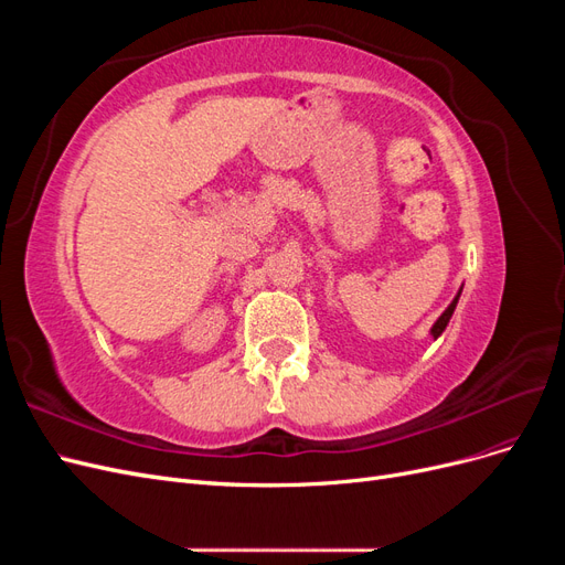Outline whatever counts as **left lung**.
Here are the masks:
<instances>
[{
    "mask_svg": "<svg viewBox=\"0 0 565 565\" xmlns=\"http://www.w3.org/2000/svg\"><path fill=\"white\" fill-rule=\"evenodd\" d=\"M459 295H461V289L457 292V297L450 301L448 309L443 311V313H440V318L434 322V328H431V337H434V339H438V337L443 334V330L448 328V322H450V318H452V313H455V306H457V301H459Z\"/></svg>",
    "mask_w": 565,
    "mask_h": 565,
    "instance_id": "left-lung-1",
    "label": "left lung"
}]
</instances>
